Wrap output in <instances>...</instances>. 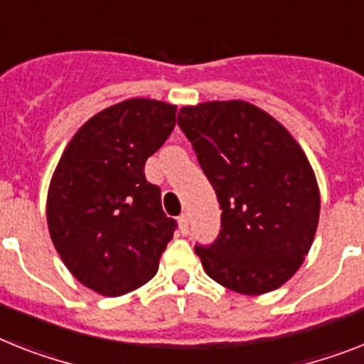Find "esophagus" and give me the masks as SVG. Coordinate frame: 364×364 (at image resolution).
Here are the masks:
<instances>
[{
    "instance_id": "obj_1",
    "label": "esophagus",
    "mask_w": 364,
    "mask_h": 364,
    "mask_svg": "<svg viewBox=\"0 0 364 364\" xmlns=\"http://www.w3.org/2000/svg\"><path fill=\"white\" fill-rule=\"evenodd\" d=\"M178 229H180V232H182V234H188V230H189V218H188V214H182L178 218Z\"/></svg>"
}]
</instances>
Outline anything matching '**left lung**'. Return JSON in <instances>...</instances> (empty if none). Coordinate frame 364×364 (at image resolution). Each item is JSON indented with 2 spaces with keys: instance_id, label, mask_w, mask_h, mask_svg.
<instances>
[{
  "instance_id": "left-lung-1",
  "label": "left lung",
  "mask_w": 364,
  "mask_h": 364,
  "mask_svg": "<svg viewBox=\"0 0 364 364\" xmlns=\"http://www.w3.org/2000/svg\"><path fill=\"white\" fill-rule=\"evenodd\" d=\"M186 134L221 204V232L195 247L221 287L260 296L301 268L320 218V189L307 154L277 119L245 100L184 106Z\"/></svg>"
}]
</instances>
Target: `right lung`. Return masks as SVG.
<instances>
[{"instance_id":"obj_1","label":"right lung","mask_w":364,"mask_h":364,"mask_svg":"<svg viewBox=\"0 0 364 364\" xmlns=\"http://www.w3.org/2000/svg\"><path fill=\"white\" fill-rule=\"evenodd\" d=\"M175 104L130 98L92 115L68 141L48 188L50 238L68 272L102 296L154 277L175 232L145 161L176 124Z\"/></svg>"}]
</instances>
